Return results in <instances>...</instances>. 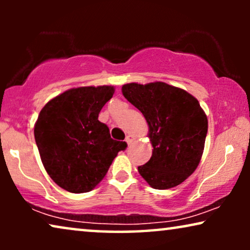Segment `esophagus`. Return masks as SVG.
Listing matches in <instances>:
<instances>
[{
  "label": "esophagus",
  "instance_id": "34e87169",
  "mask_svg": "<svg viewBox=\"0 0 250 250\" xmlns=\"http://www.w3.org/2000/svg\"><path fill=\"white\" fill-rule=\"evenodd\" d=\"M135 136H133V135H131V134H129V135H127V136H126V139H125V141H126V143H127V145H131V143H133V142H134L135 141Z\"/></svg>",
  "mask_w": 250,
  "mask_h": 250
}]
</instances>
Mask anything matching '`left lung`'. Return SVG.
Instances as JSON below:
<instances>
[{"instance_id": "left-lung-1", "label": "left lung", "mask_w": 250, "mask_h": 250, "mask_svg": "<svg viewBox=\"0 0 250 250\" xmlns=\"http://www.w3.org/2000/svg\"><path fill=\"white\" fill-rule=\"evenodd\" d=\"M123 95L145 116L152 156L138 170L153 189L179 186L199 165L208 121L193 95L164 82L123 85Z\"/></svg>"}]
</instances>
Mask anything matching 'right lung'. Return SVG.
Masks as SVG:
<instances>
[{"label": "right lung", "instance_id": "add662e5", "mask_svg": "<svg viewBox=\"0 0 250 250\" xmlns=\"http://www.w3.org/2000/svg\"><path fill=\"white\" fill-rule=\"evenodd\" d=\"M115 88H70L44 105L34 127L43 166L51 179L73 193L93 190L126 142L112 140L99 112Z\"/></svg>", "mask_w": 250, "mask_h": 250}]
</instances>
